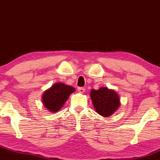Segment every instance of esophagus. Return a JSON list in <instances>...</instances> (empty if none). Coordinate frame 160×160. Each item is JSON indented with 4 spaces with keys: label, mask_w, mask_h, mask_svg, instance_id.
<instances>
[{
    "label": "esophagus",
    "mask_w": 160,
    "mask_h": 160,
    "mask_svg": "<svg viewBox=\"0 0 160 160\" xmlns=\"http://www.w3.org/2000/svg\"><path fill=\"white\" fill-rule=\"evenodd\" d=\"M78 92H80L83 93L84 92H85V89H84L83 87H78Z\"/></svg>",
    "instance_id": "obj_1"
}]
</instances>
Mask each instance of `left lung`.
<instances>
[{"label":"left lung","mask_w":160,"mask_h":160,"mask_svg":"<svg viewBox=\"0 0 160 160\" xmlns=\"http://www.w3.org/2000/svg\"><path fill=\"white\" fill-rule=\"evenodd\" d=\"M90 96L95 111L98 114L104 117L113 114L120 104L117 92L105 87L100 88L98 90L92 89Z\"/></svg>","instance_id":"obj_1"}]
</instances>
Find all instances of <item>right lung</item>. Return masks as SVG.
Here are the masks:
<instances>
[{
	"label": "right lung",
	"mask_w": 160,
	"mask_h": 160,
	"mask_svg": "<svg viewBox=\"0 0 160 160\" xmlns=\"http://www.w3.org/2000/svg\"><path fill=\"white\" fill-rule=\"evenodd\" d=\"M74 88L63 83L54 84L50 89L44 92L43 103L49 111L57 112L68 98L69 95L74 92Z\"/></svg>",
	"instance_id": "1"
}]
</instances>
